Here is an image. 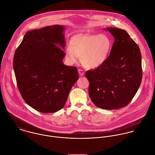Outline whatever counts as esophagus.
Wrapping results in <instances>:
<instances>
[{"label": "esophagus", "instance_id": "1", "mask_svg": "<svg viewBox=\"0 0 155 155\" xmlns=\"http://www.w3.org/2000/svg\"><path fill=\"white\" fill-rule=\"evenodd\" d=\"M78 73H79L80 76H84V72H83V71L82 69H79L78 70Z\"/></svg>", "mask_w": 155, "mask_h": 155}]
</instances>
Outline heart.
Masks as SVG:
<instances>
[{
	"label": "heart",
	"instance_id": "b5f03b06",
	"mask_svg": "<svg viewBox=\"0 0 155 155\" xmlns=\"http://www.w3.org/2000/svg\"><path fill=\"white\" fill-rule=\"evenodd\" d=\"M111 48V41L105 34H78L71 38L65 57L70 64L77 63L79 58L85 67L96 69L107 61Z\"/></svg>",
	"mask_w": 155,
	"mask_h": 155
}]
</instances>
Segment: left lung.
<instances>
[{
  "label": "left lung",
  "instance_id": "obj_1",
  "mask_svg": "<svg viewBox=\"0 0 155 155\" xmlns=\"http://www.w3.org/2000/svg\"><path fill=\"white\" fill-rule=\"evenodd\" d=\"M114 38L110 56L101 66L86 72L93 104L105 110L126 106L142 80L141 54L138 45L123 29L107 28Z\"/></svg>",
  "mask_w": 155,
  "mask_h": 155
}]
</instances>
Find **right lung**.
Segmentation results:
<instances>
[{"label":"right lung","instance_id":"1","mask_svg":"<svg viewBox=\"0 0 155 155\" xmlns=\"http://www.w3.org/2000/svg\"><path fill=\"white\" fill-rule=\"evenodd\" d=\"M64 27L53 25L27 31L14 56L18 88L31 108L43 113L64 107L78 79L76 67L63 64Z\"/></svg>","mask_w":155,"mask_h":155}]
</instances>
